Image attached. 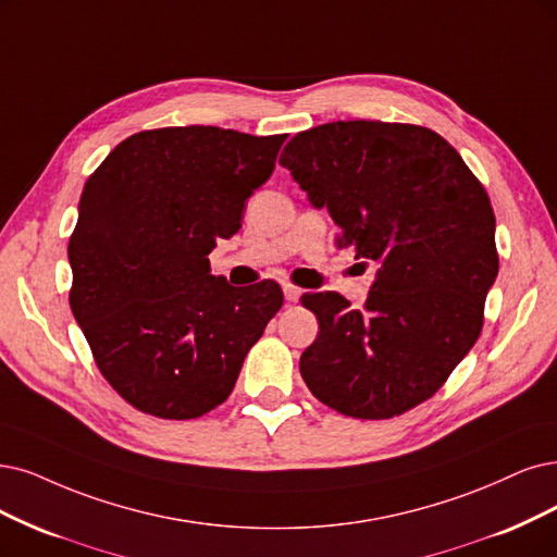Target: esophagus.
<instances>
[{
	"label": "esophagus",
	"mask_w": 557,
	"mask_h": 557,
	"mask_svg": "<svg viewBox=\"0 0 557 557\" xmlns=\"http://www.w3.org/2000/svg\"><path fill=\"white\" fill-rule=\"evenodd\" d=\"M282 292H284L286 302H298V298H300V294H302V292L298 289V286H294V284H284Z\"/></svg>",
	"instance_id": "esophagus-1"
}]
</instances>
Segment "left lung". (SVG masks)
Instances as JSON below:
<instances>
[{"instance_id": "left-lung-1", "label": "left lung", "mask_w": 557, "mask_h": 557, "mask_svg": "<svg viewBox=\"0 0 557 557\" xmlns=\"http://www.w3.org/2000/svg\"><path fill=\"white\" fill-rule=\"evenodd\" d=\"M280 164L342 230L339 247L376 261L362 310L307 294L319 337L300 356L312 395L348 418L385 420L429 399L478 342L498 275L484 185L438 133L333 121L298 133Z\"/></svg>"}]
</instances>
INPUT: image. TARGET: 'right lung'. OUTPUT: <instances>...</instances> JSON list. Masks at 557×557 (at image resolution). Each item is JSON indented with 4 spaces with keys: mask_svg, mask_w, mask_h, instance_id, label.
I'll return each instance as SVG.
<instances>
[{
    "mask_svg": "<svg viewBox=\"0 0 557 557\" xmlns=\"http://www.w3.org/2000/svg\"><path fill=\"white\" fill-rule=\"evenodd\" d=\"M286 135L141 131L87 178L69 243L71 310L100 374L141 413L193 420L232 395L282 289L211 275L218 238L271 178Z\"/></svg>",
    "mask_w": 557,
    "mask_h": 557,
    "instance_id": "add662e5",
    "label": "right lung"
}]
</instances>
